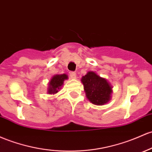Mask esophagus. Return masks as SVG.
<instances>
[{"label":"esophagus","mask_w":152,"mask_h":152,"mask_svg":"<svg viewBox=\"0 0 152 152\" xmlns=\"http://www.w3.org/2000/svg\"><path fill=\"white\" fill-rule=\"evenodd\" d=\"M70 76H71V78L72 79H76V73H74V72L70 73Z\"/></svg>","instance_id":"esophagus-1"}]
</instances>
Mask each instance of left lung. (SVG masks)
Listing matches in <instances>:
<instances>
[{
  "mask_svg": "<svg viewBox=\"0 0 152 152\" xmlns=\"http://www.w3.org/2000/svg\"><path fill=\"white\" fill-rule=\"evenodd\" d=\"M86 96L95 105H103L110 101L113 86L104 78L94 71H88L81 79Z\"/></svg>",
  "mask_w": 152,
  "mask_h": 152,
  "instance_id": "obj_1",
  "label": "left lung"
}]
</instances>
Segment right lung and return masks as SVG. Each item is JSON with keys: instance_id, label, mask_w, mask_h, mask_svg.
Here are the masks:
<instances>
[{"instance_id": "right-lung-1", "label": "right lung", "mask_w": 152, "mask_h": 152, "mask_svg": "<svg viewBox=\"0 0 152 152\" xmlns=\"http://www.w3.org/2000/svg\"><path fill=\"white\" fill-rule=\"evenodd\" d=\"M68 79V76L66 73L54 75L48 83L47 93L48 94H55L58 93L60 91V89L62 88L65 80H67Z\"/></svg>"}]
</instances>
